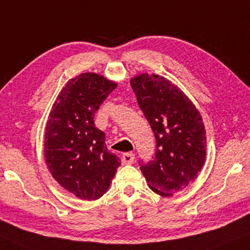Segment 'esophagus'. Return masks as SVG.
<instances>
[{"mask_svg": "<svg viewBox=\"0 0 250 250\" xmlns=\"http://www.w3.org/2000/svg\"><path fill=\"white\" fill-rule=\"evenodd\" d=\"M133 160H135V154L132 153H125L121 157L122 164H131Z\"/></svg>", "mask_w": 250, "mask_h": 250, "instance_id": "1", "label": "esophagus"}]
</instances>
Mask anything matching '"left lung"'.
Here are the masks:
<instances>
[{"instance_id":"8db88e82","label":"left lung","mask_w":250,"mask_h":250,"mask_svg":"<svg viewBox=\"0 0 250 250\" xmlns=\"http://www.w3.org/2000/svg\"><path fill=\"white\" fill-rule=\"evenodd\" d=\"M131 88L156 140L152 160L139 167L149 188L171 196L187 187L202 170L206 136L195 105L171 82L157 75H139Z\"/></svg>"}]
</instances>
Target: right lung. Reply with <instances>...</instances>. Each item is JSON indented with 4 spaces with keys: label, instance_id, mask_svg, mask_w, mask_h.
<instances>
[{
    "label": "right lung",
    "instance_id": "right-lung-1",
    "mask_svg": "<svg viewBox=\"0 0 250 250\" xmlns=\"http://www.w3.org/2000/svg\"><path fill=\"white\" fill-rule=\"evenodd\" d=\"M115 87L96 73H82L69 80L50 113L44 144L48 170L80 199L101 198L121 165L94 125L95 113Z\"/></svg>",
    "mask_w": 250,
    "mask_h": 250
}]
</instances>
